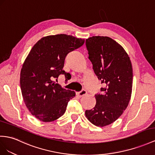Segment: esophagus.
Here are the masks:
<instances>
[{
  "instance_id": "obj_1",
  "label": "esophagus",
  "mask_w": 155,
  "mask_h": 155,
  "mask_svg": "<svg viewBox=\"0 0 155 155\" xmlns=\"http://www.w3.org/2000/svg\"><path fill=\"white\" fill-rule=\"evenodd\" d=\"M87 94V91L86 90H82V91H81V92H77V95L78 96V97H82L84 96V95H86Z\"/></svg>"
}]
</instances>
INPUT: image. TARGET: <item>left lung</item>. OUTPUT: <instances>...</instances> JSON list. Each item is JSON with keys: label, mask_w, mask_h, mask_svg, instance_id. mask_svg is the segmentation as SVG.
<instances>
[{"label": "left lung", "mask_w": 155, "mask_h": 155, "mask_svg": "<svg viewBox=\"0 0 155 155\" xmlns=\"http://www.w3.org/2000/svg\"><path fill=\"white\" fill-rule=\"evenodd\" d=\"M88 59L104 88L95 95L96 104L86 110L88 120L97 126L110 124L126 110L132 91L133 71L128 54L108 37L94 36L86 40Z\"/></svg>", "instance_id": "left-lung-1"}]
</instances>
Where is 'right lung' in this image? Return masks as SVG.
I'll list each match as a JSON object with an SVG mask.
<instances>
[{
    "label": "right lung",
    "mask_w": 155,
    "mask_h": 155,
    "mask_svg": "<svg viewBox=\"0 0 155 155\" xmlns=\"http://www.w3.org/2000/svg\"><path fill=\"white\" fill-rule=\"evenodd\" d=\"M84 39L65 34L40 39L31 50L22 65L20 87L23 101L30 113L45 122L57 120L65 113L75 92L53 81L59 74L66 81L69 73L63 70L65 59L71 51L82 46Z\"/></svg>",
    "instance_id": "obj_1"
}]
</instances>
